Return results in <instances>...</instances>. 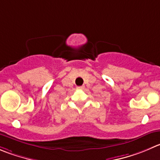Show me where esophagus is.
<instances>
[{
    "label": "esophagus",
    "instance_id": "esophagus-1",
    "mask_svg": "<svg viewBox=\"0 0 160 160\" xmlns=\"http://www.w3.org/2000/svg\"><path fill=\"white\" fill-rule=\"evenodd\" d=\"M84 88H85V86H78V87H77V89H83Z\"/></svg>",
    "mask_w": 160,
    "mask_h": 160
}]
</instances>
